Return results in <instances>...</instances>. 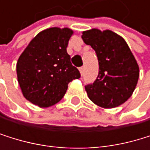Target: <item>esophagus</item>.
Instances as JSON below:
<instances>
[{
	"mask_svg": "<svg viewBox=\"0 0 150 150\" xmlns=\"http://www.w3.org/2000/svg\"><path fill=\"white\" fill-rule=\"evenodd\" d=\"M79 71H80V74L83 76V72H84V67H80V68H79Z\"/></svg>",
	"mask_w": 150,
	"mask_h": 150,
	"instance_id": "esophagus-1",
	"label": "esophagus"
}]
</instances>
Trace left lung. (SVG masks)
<instances>
[{"label": "left lung", "mask_w": 150, "mask_h": 150, "mask_svg": "<svg viewBox=\"0 0 150 150\" xmlns=\"http://www.w3.org/2000/svg\"><path fill=\"white\" fill-rule=\"evenodd\" d=\"M82 38L91 46L99 62V74L93 84L85 86L89 99L104 109L124 103L133 93L139 76V67L125 39L110 30L91 28Z\"/></svg>", "instance_id": "obj_1"}]
</instances>
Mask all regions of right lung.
<instances>
[{
  "label": "right lung",
  "mask_w": 150,
  "mask_h": 150,
  "mask_svg": "<svg viewBox=\"0 0 150 150\" xmlns=\"http://www.w3.org/2000/svg\"><path fill=\"white\" fill-rule=\"evenodd\" d=\"M74 30L48 28L31 39L16 65L21 93L31 103L47 108L57 103L67 93L68 83L80 78L67 52Z\"/></svg>",
  "instance_id": "add662e5"
}]
</instances>
